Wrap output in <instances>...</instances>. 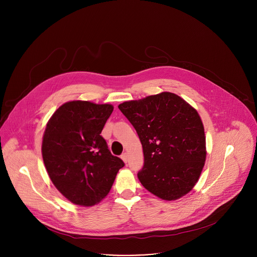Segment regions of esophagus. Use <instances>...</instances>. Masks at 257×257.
<instances>
[{"label": "esophagus", "mask_w": 257, "mask_h": 257, "mask_svg": "<svg viewBox=\"0 0 257 257\" xmlns=\"http://www.w3.org/2000/svg\"><path fill=\"white\" fill-rule=\"evenodd\" d=\"M121 159L123 160V162H124V163H127V161H128V155H127L126 153L122 154V156H121Z\"/></svg>", "instance_id": "34e87169"}]
</instances>
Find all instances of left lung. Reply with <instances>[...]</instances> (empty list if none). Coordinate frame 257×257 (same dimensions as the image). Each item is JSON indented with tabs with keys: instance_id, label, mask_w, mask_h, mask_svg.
<instances>
[{
	"instance_id": "left-lung-1",
	"label": "left lung",
	"mask_w": 257,
	"mask_h": 257,
	"mask_svg": "<svg viewBox=\"0 0 257 257\" xmlns=\"http://www.w3.org/2000/svg\"><path fill=\"white\" fill-rule=\"evenodd\" d=\"M118 107L142 144L144 165L137 176L143 187L169 201L192 190L206 157L204 128L196 109L172 92Z\"/></svg>"
}]
</instances>
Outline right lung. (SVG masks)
Wrapping results in <instances>:
<instances>
[{
  "mask_svg": "<svg viewBox=\"0 0 257 257\" xmlns=\"http://www.w3.org/2000/svg\"><path fill=\"white\" fill-rule=\"evenodd\" d=\"M113 109L107 103L68 101L47 124L42 145L46 169L56 188L74 204L99 202L124 167L100 135Z\"/></svg>",
  "mask_w": 257,
  "mask_h": 257,
  "instance_id": "add662e5",
  "label": "right lung"
}]
</instances>
